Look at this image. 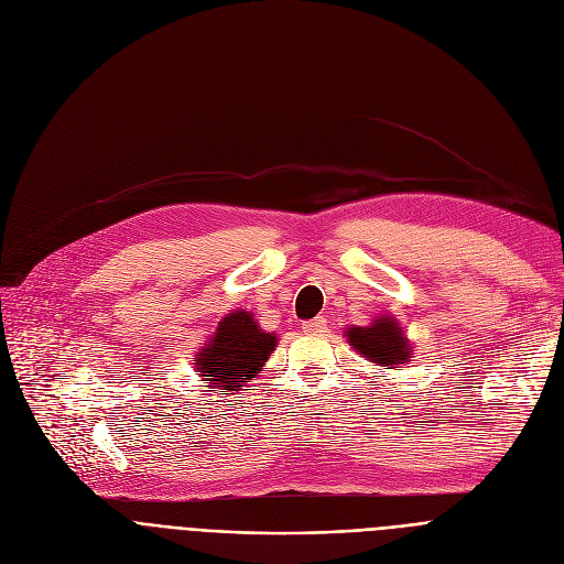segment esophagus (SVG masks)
Returning a JSON list of instances; mask_svg holds the SVG:
<instances>
[{"instance_id": "esophagus-1", "label": "esophagus", "mask_w": 564, "mask_h": 564, "mask_svg": "<svg viewBox=\"0 0 564 564\" xmlns=\"http://www.w3.org/2000/svg\"><path fill=\"white\" fill-rule=\"evenodd\" d=\"M324 329H327V319H324V317H315V319H308L304 324L306 334H322Z\"/></svg>"}]
</instances>
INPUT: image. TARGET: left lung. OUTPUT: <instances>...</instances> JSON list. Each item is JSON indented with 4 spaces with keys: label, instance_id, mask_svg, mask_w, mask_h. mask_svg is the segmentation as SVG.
<instances>
[{
    "label": "left lung",
    "instance_id": "obj_1",
    "mask_svg": "<svg viewBox=\"0 0 564 564\" xmlns=\"http://www.w3.org/2000/svg\"><path fill=\"white\" fill-rule=\"evenodd\" d=\"M345 338L366 361L383 370L402 368L404 364H409L413 354V345L404 336L398 317L387 313L377 315L366 327H354V324H349Z\"/></svg>",
    "mask_w": 564,
    "mask_h": 564
}]
</instances>
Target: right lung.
Returning <instances> with one entry per match:
<instances>
[{"instance_id": "add662e5", "label": "right lung", "mask_w": 564, "mask_h": 564, "mask_svg": "<svg viewBox=\"0 0 564 564\" xmlns=\"http://www.w3.org/2000/svg\"><path fill=\"white\" fill-rule=\"evenodd\" d=\"M276 343V334L260 329L253 313L237 308L217 324L215 334L196 351L194 368L207 387L232 395L262 370Z\"/></svg>"}]
</instances>
